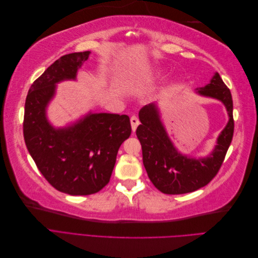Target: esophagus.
Wrapping results in <instances>:
<instances>
[{"label": "esophagus", "instance_id": "esophagus-1", "mask_svg": "<svg viewBox=\"0 0 258 258\" xmlns=\"http://www.w3.org/2000/svg\"><path fill=\"white\" fill-rule=\"evenodd\" d=\"M130 122H131V128H132V131H136L137 130V127L139 126V123H140V120H139V118L137 116H131V118H130Z\"/></svg>", "mask_w": 258, "mask_h": 258}]
</instances>
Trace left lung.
<instances>
[{"mask_svg": "<svg viewBox=\"0 0 258 258\" xmlns=\"http://www.w3.org/2000/svg\"><path fill=\"white\" fill-rule=\"evenodd\" d=\"M198 92L218 99L225 104L229 121L217 139V145L210 157L192 159L176 152L169 140L154 104L146 105L139 113L141 124L137 137L142 145L143 163L154 186L163 194L181 195L197 190L216 176L231 143L235 121L232 116V98L229 88L220 74Z\"/></svg>", "mask_w": 258, "mask_h": 258, "instance_id": "obj_1", "label": "left lung"}]
</instances>
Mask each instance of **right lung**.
<instances>
[{
	"instance_id": "right-lung-1",
	"label": "right lung",
	"mask_w": 258,
	"mask_h": 258,
	"mask_svg": "<svg viewBox=\"0 0 258 258\" xmlns=\"http://www.w3.org/2000/svg\"><path fill=\"white\" fill-rule=\"evenodd\" d=\"M89 53L64 54L46 69L31 85L23 116V138L37 169L57 190L73 196L96 194L108 184L119 147L131 135L127 115L90 114L59 130L46 119L54 84L75 79Z\"/></svg>"
}]
</instances>
